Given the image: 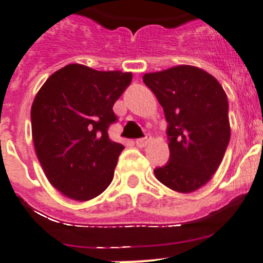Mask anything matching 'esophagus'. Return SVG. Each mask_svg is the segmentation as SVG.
Wrapping results in <instances>:
<instances>
[{"instance_id":"34e87169","label":"esophagus","mask_w":263,"mask_h":263,"mask_svg":"<svg viewBox=\"0 0 263 263\" xmlns=\"http://www.w3.org/2000/svg\"><path fill=\"white\" fill-rule=\"evenodd\" d=\"M151 136H146L144 137V139H137L136 141H135V144H136V146H139V148H144V146L148 145L149 143H151Z\"/></svg>"}]
</instances>
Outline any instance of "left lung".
<instances>
[{"instance_id":"8db88e82","label":"left lung","mask_w":263,"mask_h":263,"mask_svg":"<svg viewBox=\"0 0 263 263\" xmlns=\"http://www.w3.org/2000/svg\"><path fill=\"white\" fill-rule=\"evenodd\" d=\"M167 122L169 162L155 176L166 187L189 194L204 186L223 161L231 139L228 99L214 76L193 65L145 73Z\"/></svg>"}]
</instances>
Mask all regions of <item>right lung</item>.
Segmentation results:
<instances>
[{
  "label": "right lung",
  "mask_w": 263,
  "mask_h": 263,
  "mask_svg": "<svg viewBox=\"0 0 263 263\" xmlns=\"http://www.w3.org/2000/svg\"><path fill=\"white\" fill-rule=\"evenodd\" d=\"M132 73L69 64L48 77L31 106L32 140L51 184L69 199L86 202L114 178L124 146L110 140L112 106Z\"/></svg>",
  "instance_id": "add662e5"
}]
</instances>
